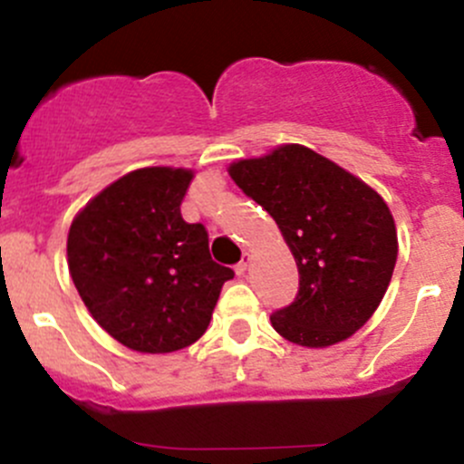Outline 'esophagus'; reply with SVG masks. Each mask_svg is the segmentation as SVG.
<instances>
[{
    "instance_id": "1",
    "label": "esophagus",
    "mask_w": 464,
    "mask_h": 464,
    "mask_svg": "<svg viewBox=\"0 0 464 464\" xmlns=\"http://www.w3.org/2000/svg\"><path fill=\"white\" fill-rule=\"evenodd\" d=\"M248 260H251V257H248V253H245V256H242V260L236 265V273H237V276H245L246 266H248Z\"/></svg>"
}]
</instances>
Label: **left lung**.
<instances>
[{
  "label": "left lung",
  "mask_w": 464,
  "mask_h": 464,
  "mask_svg": "<svg viewBox=\"0 0 464 464\" xmlns=\"http://www.w3.org/2000/svg\"><path fill=\"white\" fill-rule=\"evenodd\" d=\"M228 173L276 219L300 273L295 300L271 314L273 329L315 349L353 335L378 309L396 266V224L384 199L300 144L240 160Z\"/></svg>",
  "instance_id": "1"
}]
</instances>
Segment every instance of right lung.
I'll return each mask as SVG.
<instances>
[{"instance_id":"add662e5","label":"right lung","mask_w":464,"mask_h":464,"mask_svg":"<svg viewBox=\"0 0 464 464\" xmlns=\"http://www.w3.org/2000/svg\"><path fill=\"white\" fill-rule=\"evenodd\" d=\"M193 173L150 167L92 198L68 231V271L97 324L142 353H170L207 331L236 273L208 253L204 224L179 204Z\"/></svg>"}]
</instances>
